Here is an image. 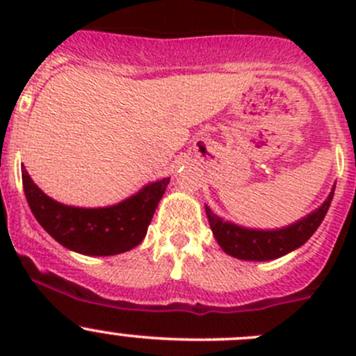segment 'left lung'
<instances>
[{"label":"left lung","mask_w":356,"mask_h":356,"mask_svg":"<svg viewBox=\"0 0 356 356\" xmlns=\"http://www.w3.org/2000/svg\"><path fill=\"white\" fill-rule=\"evenodd\" d=\"M334 196V186L327 200L307 217L281 229H250L224 220L204 204L210 229L222 250L231 257L248 261H267L281 258L303 246L324 220Z\"/></svg>","instance_id":"8db88e82"}]
</instances>
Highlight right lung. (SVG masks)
Returning <instances> with one entry per match:
<instances>
[{
	"label": "right lung",
	"mask_w": 356,
	"mask_h": 356,
	"mask_svg": "<svg viewBox=\"0 0 356 356\" xmlns=\"http://www.w3.org/2000/svg\"><path fill=\"white\" fill-rule=\"evenodd\" d=\"M24 193L35 220L55 241L88 257H111L145 239L170 177L149 182L120 203L99 208L63 204L41 191L22 167Z\"/></svg>",
	"instance_id": "right-lung-1"
}]
</instances>
